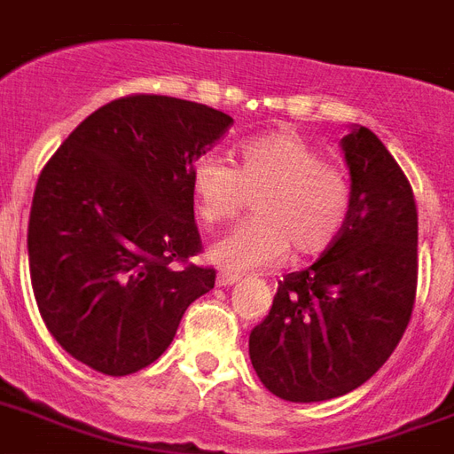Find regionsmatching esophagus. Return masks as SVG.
<instances>
[{
    "label": "esophagus",
    "instance_id": "34e87169",
    "mask_svg": "<svg viewBox=\"0 0 454 454\" xmlns=\"http://www.w3.org/2000/svg\"><path fill=\"white\" fill-rule=\"evenodd\" d=\"M233 283H238V276H235V273L221 271L219 276H216V286H219V288H228V286H233Z\"/></svg>",
    "mask_w": 454,
    "mask_h": 454
}]
</instances>
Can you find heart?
Returning a JSON list of instances; mask_svg holds the SVG:
<instances>
[{
    "instance_id": "obj_1",
    "label": "heart",
    "mask_w": 454,
    "mask_h": 454,
    "mask_svg": "<svg viewBox=\"0 0 454 454\" xmlns=\"http://www.w3.org/2000/svg\"><path fill=\"white\" fill-rule=\"evenodd\" d=\"M197 216L207 226L233 221L254 197V221L212 245L209 257L228 271H254L278 264L288 250L317 257L340 238L352 190L348 173L324 161L302 135L276 130L245 143L235 168L204 154L190 171Z\"/></svg>"
}]
</instances>
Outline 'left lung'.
I'll return each instance as SVG.
<instances>
[{
	"mask_svg": "<svg viewBox=\"0 0 454 454\" xmlns=\"http://www.w3.org/2000/svg\"><path fill=\"white\" fill-rule=\"evenodd\" d=\"M352 204L340 238L288 273L250 333L259 380L290 403L340 397L393 355L417 295V204L403 168L364 126L340 140Z\"/></svg>",
	"mask_w": 454,
	"mask_h": 454,
	"instance_id": "left-lung-1",
	"label": "left lung"
}]
</instances>
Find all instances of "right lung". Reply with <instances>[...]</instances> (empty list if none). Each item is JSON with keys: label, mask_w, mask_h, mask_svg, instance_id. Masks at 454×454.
I'll use <instances>...</instances> for the list:
<instances>
[{"label": "right lung", "mask_w": 454, "mask_h": 454, "mask_svg": "<svg viewBox=\"0 0 454 454\" xmlns=\"http://www.w3.org/2000/svg\"><path fill=\"white\" fill-rule=\"evenodd\" d=\"M233 119L207 104L130 95L90 114L44 164L27 264L44 326L106 376L150 366L216 281L202 250L190 171Z\"/></svg>", "instance_id": "1"}]
</instances>
